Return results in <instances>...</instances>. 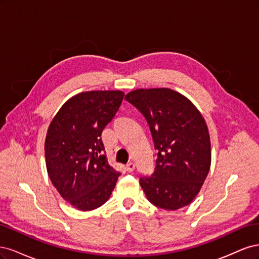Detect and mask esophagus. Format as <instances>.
Here are the masks:
<instances>
[{
  "mask_svg": "<svg viewBox=\"0 0 259 259\" xmlns=\"http://www.w3.org/2000/svg\"><path fill=\"white\" fill-rule=\"evenodd\" d=\"M135 169V163L134 162H130L126 164V170L127 171H133Z\"/></svg>",
  "mask_w": 259,
  "mask_h": 259,
  "instance_id": "1",
  "label": "esophagus"
}]
</instances>
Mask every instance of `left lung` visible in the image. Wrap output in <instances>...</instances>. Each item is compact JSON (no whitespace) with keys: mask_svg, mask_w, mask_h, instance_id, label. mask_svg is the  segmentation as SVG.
Returning a JSON list of instances; mask_svg holds the SVG:
<instances>
[{"mask_svg":"<svg viewBox=\"0 0 259 259\" xmlns=\"http://www.w3.org/2000/svg\"><path fill=\"white\" fill-rule=\"evenodd\" d=\"M125 99L145 115L159 151L153 174L139 179L147 199L167 210L190 204L210 167L204 117L186 96L170 89H138Z\"/></svg>","mask_w":259,"mask_h":259,"instance_id":"obj_1","label":"left lung"}]
</instances>
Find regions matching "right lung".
<instances>
[{"mask_svg":"<svg viewBox=\"0 0 259 259\" xmlns=\"http://www.w3.org/2000/svg\"><path fill=\"white\" fill-rule=\"evenodd\" d=\"M123 97L121 91L76 94L49 126L44 150L50 179L61 197L80 210L106 203L121 175L109 165L100 136Z\"/></svg>","mask_w":259,"mask_h":259,"instance_id":"obj_1","label":"right lung"}]
</instances>
